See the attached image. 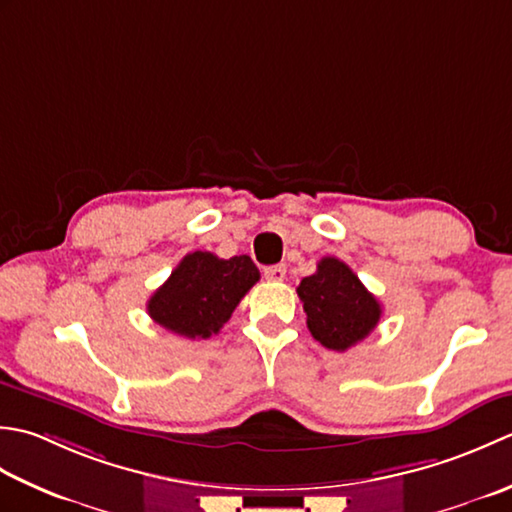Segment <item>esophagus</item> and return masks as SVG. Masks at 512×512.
Segmentation results:
<instances>
[{"instance_id": "1", "label": "esophagus", "mask_w": 512, "mask_h": 512, "mask_svg": "<svg viewBox=\"0 0 512 512\" xmlns=\"http://www.w3.org/2000/svg\"><path fill=\"white\" fill-rule=\"evenodd\" d=\"M287 274V267L285 265H271L265 267V278L267 280H274V283H283Z\"/></svg>"}]
</instances>
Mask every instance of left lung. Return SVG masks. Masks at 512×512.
<instances>
[{
	"instance_id": "obj_1",
	"label": "left lung",
	"mask_w": 512,
	"mask_h": 512,
	"mask_svg": "<svg viewBox=\"0 0 512 512\" xmlns=\"http://www.w3.org/2000/svg\"><path fill=\"white\" fill-rule=\"evenodd\" d=\"M296 291L311 336L333 351H347L367 338L382 316L378 298L333 256L322 258L316 274L302 278Z\"/></svg>"
}]
</instances>
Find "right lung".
I'll use <instances>...</instances> for the list:
<instances>
[{
	"instance_id": "obj_1",
	"label": "right lung",
	"mask_w": 512,
	"mask_h": 512,
	"mask_svg": "<svg viewBox=\"0 0 512 512\" xmlns=\"http://www.w3.org/2000/svg\"><path fill=\"white\" fill-rule=\"evenodd\" d=\"M258 278V267L245 254L225 260L212 252H192L154 291L148 314L156 325L183 338H210Z\"/></svg>"
}]
</instances>
